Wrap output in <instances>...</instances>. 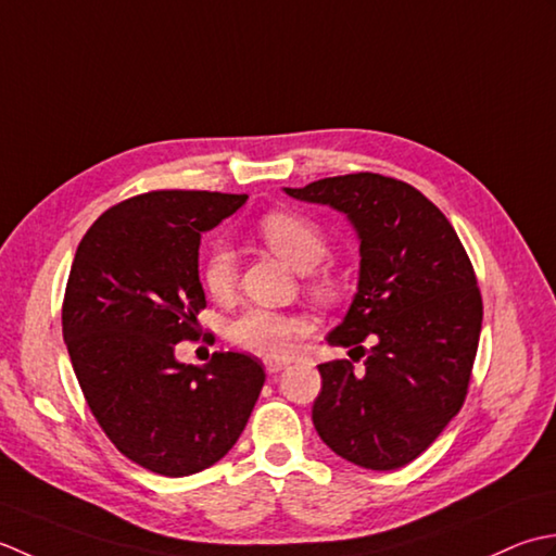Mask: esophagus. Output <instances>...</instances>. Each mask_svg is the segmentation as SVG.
Wrapping results in <instances>:
<instances>
[{
    "instance_id": "1",
    "label": "esophagus",
    "mask_w": 556,
    "mask_h": 556,
    "mask_svg": "<svg viewBox=\"0 0 556 556\" xmlns=\"http://www.w3.org/2000/svg\"><path fill=\"white\" fill-rule=\"evenodd\" d=\"M264 367L268 374H278L288 367V359H280V357H266L264 359Z\"/></svg>"
}]
</instances>
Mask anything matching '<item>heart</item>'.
I'll return each mask as SVG.
<instances>
[{
	"mask_svg": "<svg viewBox=\"0 0 556 556\" xmlns=\"http://www.w3.org/2000/svg\"><path fill=\"white\" fill-rule=\"evenodd\" d=\"M256 232L270 252L286 258L298 270H309V288L319 300H333L338 286L326 270H314L328 256V242L321 228L300 213L274 211L256 223ZM237 280V258L228 247L213 244L201 262V282L218 300L230 298ZM304 333L302 319L266 307H249L235 316L228 338L242 350L256 355H286Z\"/></svg>",
	"mask_w": 556,
	"mask_h": 556,
	"instance_id": "b5f03b06",
	"label": "heart"
}]
</instances>
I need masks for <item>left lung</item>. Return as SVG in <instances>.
<instances>
[{
  "mask_svg": "<svg viewBox=\"0 0 556 556\" xmlns=\"http://www.w3.org/2000/svg\"><path fill=\"white\" fill-rule=\"evenodd\" d=\"M286 194L345 213L359 237L357 292L326 341L350 348L365 369L319 365L316 432L359 468H403L466 401L482 328L470 258L446 215L401 179L357 173Z\"/></svg>",
  "mask_w": 556,
  "mask_h": 556,
  "instance_id": "8db88e82",
  "label": "left lung"
}]
</instances>
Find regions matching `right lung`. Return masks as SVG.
I'll list each match as a JSON object with an SVG mask.
<instances>
[{
  "label": "right lung",
  "instance_id": "obj_1",
  "mask_svg": "<svg viewBox=\"0 0 556 556\" xmlns=\"http://www.w3.org/2000/svg\"><path fill=\"white\" fill-rule=\"evenodd\" d=\"M247 194L163 189L131 197L90 225L76 249L62 333L90 413L141 468L185 478L228 453L254 410L266 374L242 353L182 365L206 307L201 235Z\"/></svg>",
  "mask_w": 556,
  "mask_h": 556
}]
</instances>
